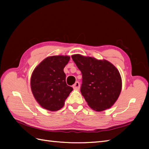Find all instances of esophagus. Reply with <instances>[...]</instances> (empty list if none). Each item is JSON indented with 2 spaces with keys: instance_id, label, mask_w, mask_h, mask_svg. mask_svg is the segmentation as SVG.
I'll return each instance as SVG.
<instances>
[{
  "instance_id": "1",
  "label": "esophagus",
  "mask_w": 149,
  "mask_h": 149,
  "mask_svg": "<svg viewBox=\"0 0 149 149\" xmlns=\"http://www.w3.org/2000/svg\"><path fill=\"white\" fill-rule=\"evenodd\" d=\"M73 88H74V90H79L80 88V83H79L78 81L75 82V83L73 85Z\"/></svg>"
}]
</instances>
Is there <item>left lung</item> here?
Masks as SVG:
<instances>
[{
    "label": "left lung",
    "mask_w": 149,
    "mask_h": 149,
    "mask_svg": "<svg viewBox=\"0 0 149 149\" xmlns=\"http://www.w3.org/2000/svg\"><path fill=\"white\" fill-rule=\"evenodd\" d=\"M82 73L81 92L88 106L96 111L110 108L122 90V79L118 70L106 60L80 54L72 56Z\"/></svg>",
    "instance_id": "obj_1"
}]
</instances>
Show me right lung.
Segmentation results:
<instances>
[{"label":"right lung","instance_id":"1","mask_svg":"<svg viewBox=\"0 0 149 149\" xmlns=\"http://www.w3.org/2000/svg\"><path fill=\"white\" fill-rule=\"evenodd\" d=\"M70 60L68 56H53L43 59L31 75V88L33 95L44 109H60L73 90L66 83L63 69Z\"/></svg>","mask_w":149,"mask_h":149}]
</instances>
